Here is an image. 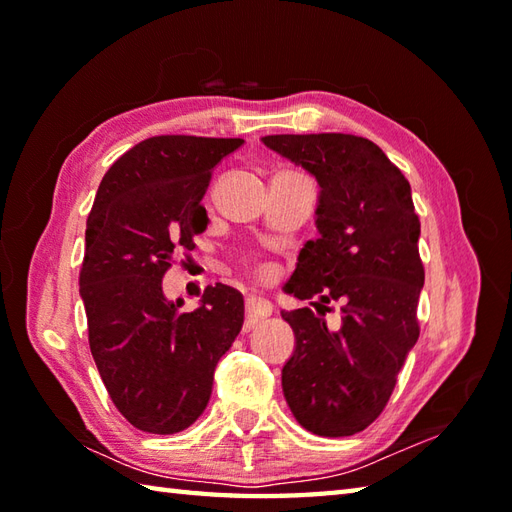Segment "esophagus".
<instances>
[{"instance_id":"obj_1","label":"esophagus","mask_w":512,"mask_h":512,"mask_svg":"<svg viewBox=\"0 0 512 512\" xmlns=\"http://www.w3.org/2000/svg\"><path fill=\"white\" fill-rule=\"evenodd\" d=\"M270 312H273V308H270V303L259 299V297H250L246 299V321H244V332H250L255 328L257 323H262L266 317H270Z\"/></svg>"}]
</instances>
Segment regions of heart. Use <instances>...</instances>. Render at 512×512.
I'll return each instance as SVG.
<instances>
[{
    "mask_svg": "<svg viewBox=\"0 0 512 512\" xmlns=\"http://www.w3.org/2000/svg\"><path fill=\"white\" fill-rule=\"evenodd\" d=\"M255 275L259 279H270V275H273V268L266 266V264H259V266H255Z\"/></svg>",
    "mask_w": 512,
    "mask_h": 512,
    "instance_id": "b5f03b06",
    "label": "heart"
}]
</instances>
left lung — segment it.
Masks as SVG:
<instances>
[{"label": "left lung", "mask_w": 512, "mask_h": 512, "mask_svg": "<svg viewBox=\"0 0 512 512\" xmlns=\"http://www.w3.org/2000/svg\"><path fill=\"white\" fill-rule=\"evenodd\" d=\"M264 145L317 178L319 239L301 248L286 290L317 308L281 312L297 336L281 372L292 416L323 438L367 429L383 413L420 336V220L402 171L352 134H277ZM342 303L330 331L327 303ZM330 310V309H328Z\"/></svg>", "instance_id": "8db88e82"}]
</instances>
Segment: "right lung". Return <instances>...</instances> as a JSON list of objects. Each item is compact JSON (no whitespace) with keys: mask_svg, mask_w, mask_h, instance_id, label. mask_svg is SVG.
Instances as JSON below:
<instances>
[{"mask_svg":"<svg viewBox=\"0 0 512 512\" xmlns=\"http://www.w3.org/2000/svg\"><path fill=\"white\" fill-rule=\"evenodd\" d=\"M242 138L154 136L101 180L79 275L94 363L116 409L147 433H178L202 416L213 372L244 323V299L215 284L178 312L162 277L206 228L213 169Z\"/></svg>","mask_w":512,"mask_h":512,"instance_id":"1","label":"right lung"}]
</instances>
